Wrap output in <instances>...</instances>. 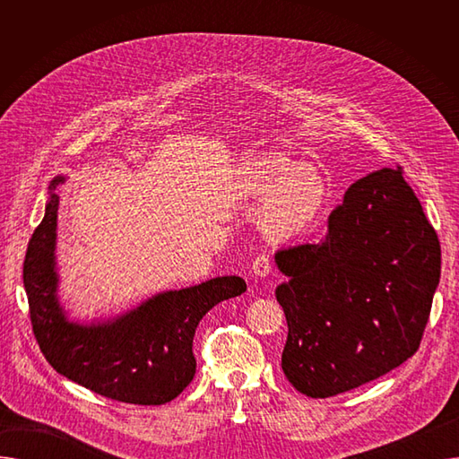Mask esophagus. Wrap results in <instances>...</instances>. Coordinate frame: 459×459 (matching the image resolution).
<instances>
[{
    "label": "esophagus",
    "instance_id": "34e87169",
    "mask_svg": "<svg viewBox=\"0 0 459 459\" xmlns=\"http://www.w3.org/2000/svg\"><path fill=\"white\" fill-rule=\"evenodd\" d=\"M273 270V262L270 255H258L253 262V273L258 277H268Z\"/></svg>",
    "mask_w": 459,
    "mask_h": 459
}]
</instances>
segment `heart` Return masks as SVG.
Listing matches in <instances>:
<instances>
[{
	"mask_svg": "<svg viewBox=\"0 0 459 459\" xmlns=\"http://www.w3.org/2000/svg\"><path fill=\"white\" fill-rule=\"evenodd\" d=\"M244 186L251 199H264L258 221L273 242L299 236L316 220L325 199V186L316 171L279 154L253 161Z\"/></svg>",
	"mask_w": 459,
	"mask_h": 459,
	"instance_id": "heart-1",
	"label": "heart"
}]
</instances>
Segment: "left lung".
I'll return each mask as SVG.
<instances>
[{"label":"left lung","instance_id":"1","mask_svg":"<svg viewBox=\"0 0 459 459\" xmlns=\"http://www.w3.org/2000/svg\"><path fill=\"white\" fill-rule=\"evenodd\" d=\"M277 286L288 339L281 367L310 398L394 370L422 341L441 277V246L403 169L350 186L318 244L281 249Z\"/></svg>","mask_w":459,"mask_h":459}]
</instances>
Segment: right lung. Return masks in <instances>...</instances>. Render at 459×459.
Listing matches in <instances>:
<instances>
[{"mask_svg": "<svg viewBox=\"0 0 459 459\" xmlns=\"http://www.w3.org/2000/svg\"><path fill=\"white\" fill-rule=\"evenodd\" d=\"M50 201L23 260V288L35 339L48 363L82 387L125 403L161 405L177 398L195 376L193 336L206 312L246 292L242 277H215L163 292L115 320L68 322L57 299L56 229L59 197Z\"/></svg>", "mask_w": 459, "mask_h": 459, "instance_id": "1", "label": "right lung"}]
</instances>
